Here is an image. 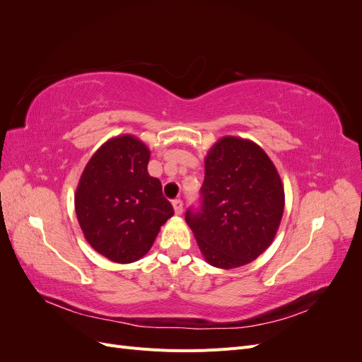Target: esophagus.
Here are the masks:
<instances>
[{"label": "esophagus", "instance_id": "34e87169", "mask_svg": "<svg viewBox=\"0 0 362 362\" xmlns=\"http://www.w3.org/2000/svg\"><path fill=\"white\" fill-rule=\"evenodd\" d=\"M172 205H173V210H175V214H182V210H184V204H182V201L181 199H175L173 202H172Z\"/></svg>", "mask_w": 362, "mask_h": 362}]
</instances>
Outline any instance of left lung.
<instances>
[{"mask_svg": "<svg viewBox=\"0 0 362 362\" xmlns=\"http://www.w3.org/2000/svg\"><path fill=\"white\" fill-rule=\"evenodd\" d=\"M282 213L284 185L275 164L254 141L226 136L208 151L201 206L189 208L185 222L206 262L235 269L270 246Z\"/></svg>", "mask_w": 362, "mask_h": 362, "instance_id": "8db88e82", "label": "left lung"}]
</instances>
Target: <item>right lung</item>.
Listing matches in <instances>:
<instances>
[{"label": "right lung", "instance_id": "add662e5", "mask_svg": "<svg viewBox=\"0 0 362 362\" xmlns=\"http://www.w3.org/2000/svg\"><path fill=\"white\" fill-rule=\"evenodd\" d=\"M151 152L134 136L110 139L87 163L75 213L90 246L120 264L140 259L173 216L160 180L148 173Z\"/></svg>", "mask_w": 362, "mask_h": 362}]
</instances>
